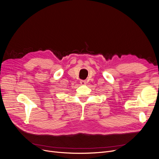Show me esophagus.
<instances>
[{
	"mask_svg": "<svg viewBox=\"0 0 159 159\" xmlns=\"http://www.w3.org/2000/svg\"><path fill=\"white\" fill-rule=\"evenodd\" d=\"M80 83L82 85H85L86 84V81L84 80H80Z\"/></svg>",
	"mask_w": 159,
	"mask_h": 159,
	"instance_id": "34e87169",
	"label": "esophagus"
}]
</instances>
